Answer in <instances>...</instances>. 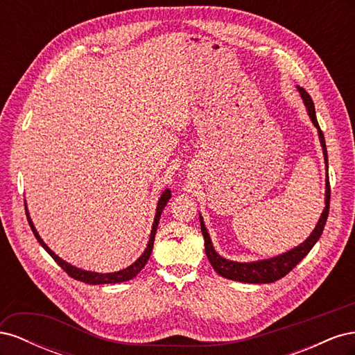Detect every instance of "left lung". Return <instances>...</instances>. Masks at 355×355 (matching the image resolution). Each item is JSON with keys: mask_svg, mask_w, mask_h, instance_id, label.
I'll list each match as a JSON object with an SVG mask.
<instances>
[{"mask_svg": "<svg viewBox=\"0 0 355 355\" xmlns=\"http://www.w3.org/2000/svg\"><path fill=\"white\" fill-rule=\"evenodd\" d=\"M297 90H299L300 96H302L311 121H313V124L317 127V130H318L320 144H321V148H323L324 163H326V170H327L329 168L327 148H326V142H324V135H323V132H321V128L317 121L314 102H313V99H311V96L306 93L305 89L299 87L297 85ZM324 201H326V207H324L323 213H321V216L315 225L314 231L311 232V235L304 243H300L297 247H295V249L288 250L283 254L271 257V259H263V261H256V262H234V261L225 259V257L218 254L216 250H214L206 225H204V220L200 214V225H201V232L204 237V247H206L207 259L210 261L213 270L216 271L219 275L228 278V280L241 282V283L262 284V283H274L277 280H280V278H283L286 274H288L300 261L304 259V257L309 253V250L313 249L314 244L318 241L321 234H323L324 225H326V220L329 216V206H330L329 173L326 175V200Z\"/></svg>", "mask_w": 355, "mask_h": 355, "instance_id": "obj_1", "label": "left lung"}]
</instances>
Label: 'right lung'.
<instances>
[{
	"instance_id": "add662e5",
	"label": "right lung",
	"mask_w": 355,
	"mask_h": 355,
	"mask_svg": "<svg viewBox=\"0 0 355 355\" xmlns=\"http://www.w3.org/2000/svg\"><path fill=\"white\" fill-rule=\"evenodd\" d=\"M171 197V192L170 189H166L163 194H161L159 200H158V204H157V211H155V218H154V223H153V230H151V235H149V241H148V245L145 252L141 254V257L139 259L132 263L130 266L124 268V270L121 271H116V272H108V274H99V272H92V271H84L81 270V268H77L73 266L68 262H65L63 259H60V257L50 250V247L42 241V239L38 235L34 223H32L31 218H29V213H28V207H26V202H25V211H26V218H28V222H29V227L32 230V232H34L35 239L38 240V243L44 247V250L55 259V262L62 268L63 271H65L69 277L75 278V280L78 282H83V283H87V284H115V283H123V282H128L132 280V278H135L139 272L142 271V268L146 265L149 256H151L153 253V247H154V240H155V232H157V228H158V222H159V218H161V213H163V209L166 207L167 201L170 200Z\"/></svg>"
}]
</instances>
